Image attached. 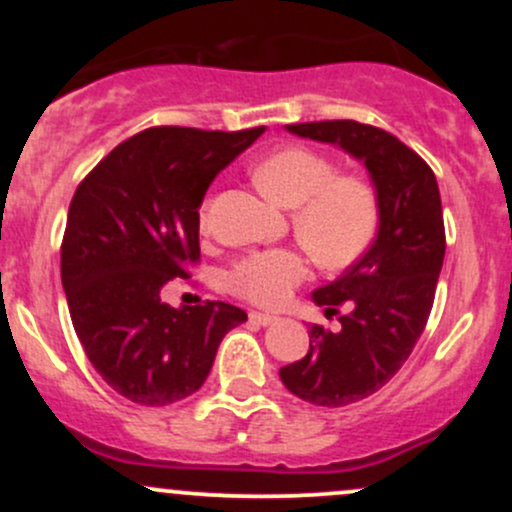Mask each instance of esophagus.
I'll return each mask as SVG.
<instances>
[{
  "instance_id": "34e87169",
  "label": "esophagus",
  "mask_w": 512,
  "mask_h": 512,
  "mask_svg": "<svg viewBox=\"0 0 512 512\" xmlns=\"http://www.w3.org/2000/svg\"><path fill=\"white\" fill-rule=\"evenodd\" d=\"M276 320H279V317L269 315V313H255V310H252V313H250V322H257V325H262V327L274 325Z\"/></svg>"
}]
</instances>
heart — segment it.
Masks as SVG:
<instances>
[{
    "mask_svg": "<svg viewBox=\"0 0 512 512\" xmlns=\"http://www.w3.org/2000/svg\"><path fill=\"white\" fill-rule=\"evenodd\" d=\"M252 175L264 195L293 209V231L325 267H349L373 243L380 223L373 185L358 175H337L330 158L305 146H286L262 158ZM197 221L209 231L211 199L202 202ZM308 276L310 257L301 250H255L228 269L226 286L243 301L276 308Z\"/></svg>",
    "mask_w": 512,
    "mask_h": 512,
    "instance_id": "obj_1",
    "label": "heart"
}]
</instances>
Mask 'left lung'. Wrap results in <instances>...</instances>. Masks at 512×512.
Returning a JSON list of instances; mask_svg holds the SVG:
<instances>
[{
    "mask_svg": "<svg viewBox=\"0 0 512 512\" xmlns=\"http://www.w3.org/2000/svg\"><path fill=\"white\" fill-rule=\"evenodd\" d=\"M298 137L337 144L366 163L380 204L373 245L332 284L313 293L342 330L310 327V351L279 370L286 390L315 407H346L390 383L424 332L445 257L436 175L395 134L356 120L286 125Z\"/></svg>",
    "mask_w": 512,
    "mask_h": 512,
    "instance_id": "1",
    "label": "left lung"
}]
</instances>
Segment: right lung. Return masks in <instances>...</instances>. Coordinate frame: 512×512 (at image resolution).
Instances as JSON below:
<instances>
[{
	"mask_svg": "<svg viewBox=\"0 0 512 512\" xmlns=\"http://www.w3.org/2000/svg\"><path fill=\"white\" fill-rule=\"evenodd\" d=\"M262 132L144 129L76 187L62 238L69 315L88 361L129 402L166 407L190 397L226 332L248 320L221 301L173 308L161 291L190 279L204 192Z\"/></svg>",
	"mask_w": 512,
	"mask_h": 512,
	"instance_id": "obj_1",
	"label": "right lung"
}]
</instances>
